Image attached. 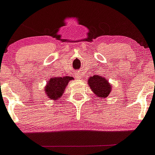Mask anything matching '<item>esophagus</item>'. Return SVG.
Returning a JSON list of instances; mask_svg holds the SVG:
<instances>
[{
  "mask_svg": "<svg viewBox=\"0 0 155 155\" xmlns=\"http://www.w3.org/2000/svg\"><path fill=\"white\" fill-rule=\"evenodd\" d=\"M75 78H76V79H80V78H81V75H80L79 73L75 74Z\"/></svg>",
  "mask_w": 155,
  "mask_h": 155,
  "instance_id": "esophagus-1",
  "label": "esophagus"
}]
</instances>
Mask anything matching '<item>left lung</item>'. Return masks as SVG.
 <instances>
[{"mask_svg":"<svg viewBox=\"0 0 155 155\" xmlns=\"http://www.w3.org/2000/svg\"><path fill=\"white\" fill-rule=\"evenodd\" d=\"M91 89L96 96L100 98L107 97L110 92V85L105 78L99 75H93L88 80Z\"/></svg>","mask_w":155,"mask_h":155,"instance_id":"8db88e82","label":"left lung"}]
</instances>
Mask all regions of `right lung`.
<instances>
[{
	"label": "right lung",
	"instance_id": "obj_1",
	"mask_svg": "<svg viewBox=\"0 0 155 155\" xmlns=\"http://www.w3.org/2000/svg\"><path fill=\"white\" fill-rule=\"evenodd\" d=\"M71 79L72 78L69 76L51 78V80L47 83V87H45L46 95L50 99L57 100L60 96H62L65 87Z\"/></svg>",
	"mask_w": 155,
	"mask_h": 155
}]
</instances>
